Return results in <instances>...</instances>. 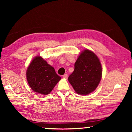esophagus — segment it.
Returning a JSON list of instances; mask_svg holds the SVG:
<instances>
[{
	"label": "esophagus",
	"mask_w": 132,
	"mask_h": 132,
	"mask_svg": "<svg viewBox=\"0 0 132 132\" xmlns=\"http://www.w3.org/2000/svg\"><path fill=\"white\" fill-rule=\"evenodd\" d=\"M68 74H64L63 76V77L64 78V79H68Z\"/></svg>",
	"instance_id": "1"
}]
</instances>
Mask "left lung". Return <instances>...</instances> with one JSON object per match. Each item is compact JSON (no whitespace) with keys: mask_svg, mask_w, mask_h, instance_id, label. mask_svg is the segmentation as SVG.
<instances>
[{"mask_svg":"<svg viewBox=\"0 0 132 132\" xmlns=\"http://www.w3.org/2000/svg\"><path fill=\"white\" fill-rule=\"evenodd\" d=\"M102 77L100 60L94 53L85 50L75 64V70L68 80L78 94L87 95L97 87Z\"/></svg>","mask_w":132,"mask_h":132,"instance_id":"obj_1","label":"left lung"}]
</instances>
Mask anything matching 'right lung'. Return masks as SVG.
<instances>
[{
    "instance_id": "obj_1",
    "label": "right lung",
    "mask_w": 132,
    "mask_h": 132,
    "mask_svg": "<svg viewBox=\"0 0 132 132\" xmlns=\"http://www.w3.org/2000/svg\"><path fill=\"white\" fill-rule=\"evenodd\" d=\"M26 76L31 88L43 95L50 94L61 79L54 68L39 56L31 62L27 70Z\"/></svg>"
}]
</instances>
